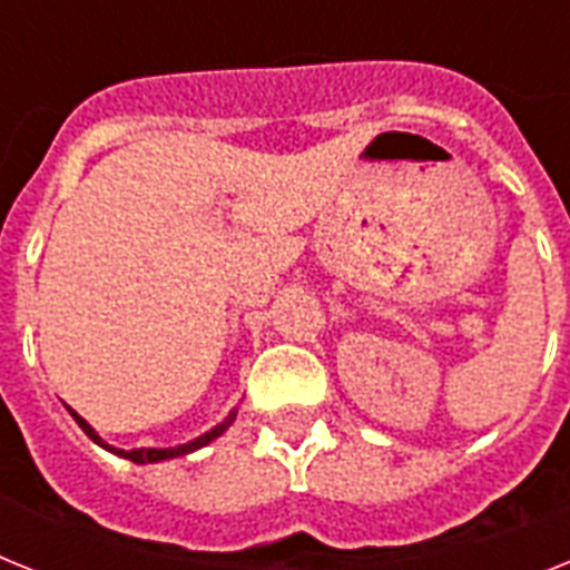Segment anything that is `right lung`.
Masks as SVG:
<instances>
[{"mask_svg": "<svg viewBox=\"0 0 570 570\" xmlns=\"http://www.w3.org/2000/svg\"><path fill=\"white\" fill-rule=\"evenodd\" d=\"M69 413H72L75 422H78V425H81V431H83V434L89 436V440H92V443L105 445V443H101V436H98L96 431H92V428H89V422H87V420H81V416H78V413H75L72 407H69ZM229 422H233V416H229V420L224 422V425L212 428L209 434L197 436V440H191V443H186V445H177V449H130V451H121V449H110V445H105V449H107V451H112V454H119V458H127V460H130V463H157V460L183 458V454H189V451H195V449H200V445L212 443V440H215V436L224 434V428H227Z\"/></svg>", "mask_w": 570, "mask_h": 570, "instance_id": "1", "label": "right lung"}]
</instances>
